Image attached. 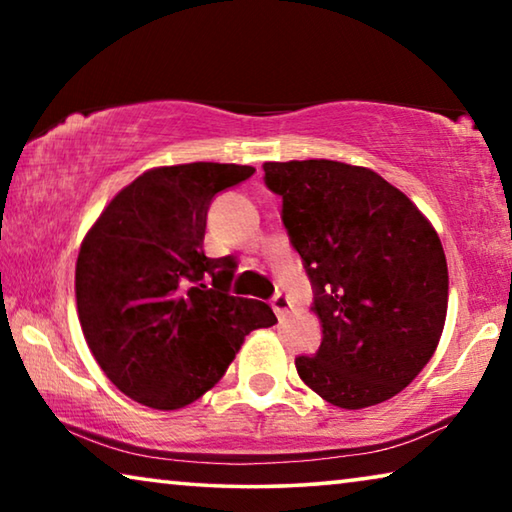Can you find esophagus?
I'll use <instances>...</instances> for the list:
<instances>
[{"label":"esophagus","mask_w":512,"mask_h":512,"mask_svg":"<svg viewBox=\"0 0 512 512\" xmlns=\"http://www.w3.org/2000/svg\"><path fill=\"white\" fill-rule=\"evenodd\" d=\"M271 307H273V311L280 318H284L287 316V311L291 309V298L287 296V293H282V291H277L275 296L271 298Z\"/></svg>","instance_id":"obj_1"}]
</instances>
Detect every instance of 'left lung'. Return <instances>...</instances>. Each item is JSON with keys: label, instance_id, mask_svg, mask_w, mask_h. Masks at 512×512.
Masks as SVG:
<instances>
[{"label": "left lung", "instance_id": "8db88e82", "mask_svg": "<svg viewBox=\"0 0 512 512\" xmlns=\"http://www.w3.org/2000/svg\"><path fill=\"white\" fill-rule=\"evenodd\" d=\"M282 223L314 291L323 341L296 357L300 379L329 404L391 400L438 348L447 259L436 230L379 173L334 160L266 162Z\"/></svg>", "mask_w": 512, "mask_h": 512}]
</instances>
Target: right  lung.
I'll return each instance as SVG.
<instances>
[{
    "instance_id": "right-lung-1",
    "label": "right lung",
    "mask_w": 512,
    "mask_h": 512,
    "mask_svg": "<svg viewBox=\"0 0 512 512\" xmlns=\"http://www.w3.org/2000/svg\"><path fill=\"white\" fill-rule=\"evenodd\" d=\"M253 173L219 162L151 169L85 237L76 262L83 336L131 400L183 409L219 384L246 334L277 323L266 302L230 293L235 257L203 253L214 196Z\"/></svg>"
}]
</instances>
